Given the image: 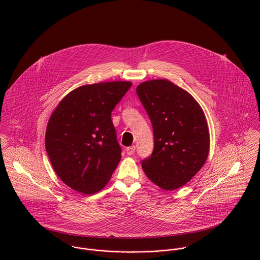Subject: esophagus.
Masks as SVG:
<instances>
[{"label":"esophagus","instance_id":"obj_1","mask_svg":"<svg viewBox=\"0 0 260 260\" xmlns=\"http://www.w3.org/2000/svg\"><path fill=\"white\" fill-rule=\"evenodd\" d=\"M135 150H136V147L134 145H132V146L126 148V153H127V155L131 156V155H133L135 153Z\"/></svg>","mask_w":260,"mask_h":260}]
</instances>
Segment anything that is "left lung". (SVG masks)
I'll use <instances>...</instances> for the list:
<instances>
[{
  "label": "left lung",
  "mask_w": 260,
  "mask_h": 260,
  "mask_svg": "<svg viewBox=\"0 0 260 260\" xmlns=\"http://www.w3.org/2000/svg\"><path fill=\"white\" fill-rule=\"evenodd\" d=\"M136 92L154 135L153 152L142 160L145 174L164 190L185 185L209 153V130L202 108L185 90L164 79L143 82Z\"/></svg>",
  "instance_id": "left-lung-1"
}]
</instances>
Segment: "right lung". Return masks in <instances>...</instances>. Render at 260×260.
Returning a JSON list of instances; mask_svg holds the SVG:
<instances>
[{"mask_svg":"<svg viewBox=\"0 0 260 260\" xmlns=\"http://www.w3.org/2000/svg\"><path fill=\"white\" fill-rule=\"evenodd\" d=\"M131 85L116 81L81 86L53 112L45 146L53 169L66 185L93 194L109 182L122 152L111 112Z\"/></svg>","mask_w":260,"mask_h":260,"instance_id":"add662e5","label":"right lung"}]
</instances>
